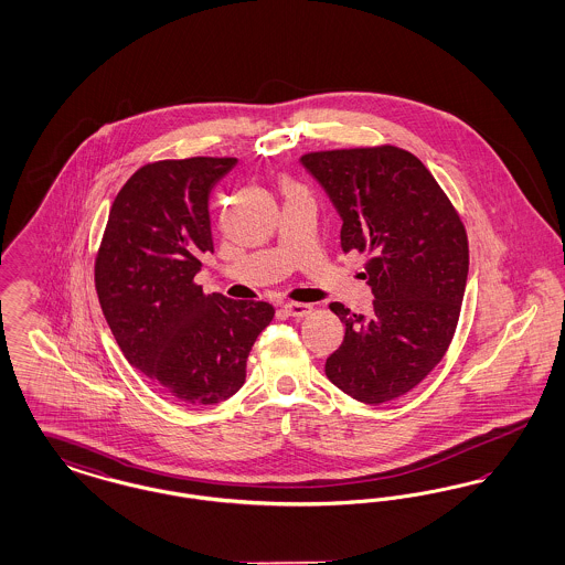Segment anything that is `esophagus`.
Masks as SVG:
<instances>
[{
  "mask_svg": "<svg viewBox=\"0 0 565 565\" xmlns=\"http://www.w3.org/2000/svg\"><path fill=\"white\" fill-rule=\"evenodd\" d=\"M284 311L286 316L290 318H305L311 313V305H305V302H286L284 305Z\"/></svg>",
  "mask_w": 565,
  "mask_h": 565,
  "instance_id": "obj_1",
  "label": "esophagus"
}]
</instances>
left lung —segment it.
Instances as JSON below:
<instances>
[{
    "label": "left lung",
    "mask_w": 565,
    "mask_h": 565,
    "mask_svg": "<svg viewBox=\"0 0 565 565\" xmlns=\"http://www.w3.org/2000/svg\"><path fill=\"white\" fill-rule=\"evenodd\" d=\"M302 167L341 215V247L371 258L369 316L330 309L345 323L326 376L366 404L394 401L422 383L456 334L468 279V237L426 164L396 146L309 152Z\"/></svg>",
    "instance_id": "left-lung-1"
}]
</instances>
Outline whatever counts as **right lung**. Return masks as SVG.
I'll list each match as a JSON object with an SVG mask.
<instances>
[{
  "label": "right lung",
  "instance_id": "1",
  "mask_svg": "<svg viewBox=\"0 0 565 565\" xmlns=\"http://www.w3.org/2000/svg\"><path fill=\"white\" fill-rule=\"evenodd\" d=\"M237 159L143 164L116 194L95 260V288L129 364L190 406L239 392L245 362L275 309L203 295L194 275L214 254L210 192Z\"/></svg>",
  "mask_w": 565,
  "mask_h": 565
}]
</instances>
